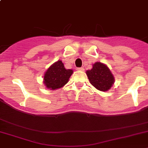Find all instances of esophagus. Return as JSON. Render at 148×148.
Instances as JSON below:
<instances>
[{
	"mask_svg": "<svg viewBox=\"0 0 148 148\" xmlns=\"http://www.w3.org/2000/svg\"><path fill=\"white\" fill-rule=\"evenodd\" d=\"M77 70H78V71H84V69H83V68H78V69H77Z\"/></svg>",
	"mask_w": 148,
	"mask_h": 148,
	"instance_id": "obj_1",
	"label": "esophagus"
}]
</instances>
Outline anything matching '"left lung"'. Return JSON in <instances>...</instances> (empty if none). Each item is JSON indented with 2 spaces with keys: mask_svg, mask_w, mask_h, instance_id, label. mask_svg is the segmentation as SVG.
I'll return each mask as SVG.
<instances>
[{
  "mask_svg": "<svg viewBox=\"0 0 148 148\" xmlns=\"http://www.w3.org/2000/svg\"><path fill=\"white\" fill-rule=\"evenodd\" d=\"M90 83L97 90L108 91L114 84V77L107 65L100 62L93 64L92 69L86 71Z\"/></svg>",
  "mask_w": 148,
  "mask_h": 148,
  "instance_id": "1",
  "label": "left lung"
}]
</instances>
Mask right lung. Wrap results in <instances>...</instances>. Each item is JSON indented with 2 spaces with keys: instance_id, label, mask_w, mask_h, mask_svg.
<instances>
[{
  "instance_id": "obj_1",
  "label": "right lung",
  "mask_w": 148,
  "mask_h": 148,
  "mask_svg": "<svg viewBox=\"0 0 148 148\" xmlns=\"http://www.w3.org/2000/svg\"><path fill=\"white\" fill-rule=\"evenodd\" d=\"M72 74V69H66L62 60H58L49 66L45 72L43 83L49 90H57L63 87L69 82Z\"/></svg>"
}]
</instances>
